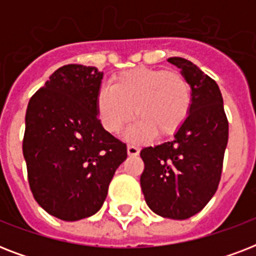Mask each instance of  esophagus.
<instances>
[{"instance_id":"34e87169","label":"esophagus","mask_w":256,"mask_h":256,"mask_svg":"<svg viewBox=\"0 0 256 256\" xmlns=\"http://www.w3.org/2000/svg\"><path fill=\"white\" fill-rule=\"evenodd\" d=\"M128 156H138L140 148H136V144H128Z\"/></svg>"}]
</instances>
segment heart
I'll return each instance as SVG.
<instances>
[{
	"instance_id": "obj_1",
	"label": "heart",
	"mask_w": 256,
	"mask_h": 256,
	"mask_svg": "<svg viewBox=\"0 0 256 256\" xmlns=\"http://www.w3.org/2000/svg\"><path fill=\"white\" fill-rule=\"evenodd\" d=\"M96 112L104 128L120 134L134 116V138L174 134L186 120L191 90L182 74L152 68H138L118 74L110 86L96 94Z\"/></svg>"
}]
</instances>
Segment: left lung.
<instances>
[{"label": "left lung", "instance_id": "left-lung-1", "mask_svg": "<svg viewBox=\"0 0 256 256\" xmlns=\"http://www.w3.org/2000/svg\"><path fill=\"white\" fill-rule=\"evenodd\" d=\"M168 61L180 69L190 85V112L174 140L140 150L144 164L140 187L156 214L182 220L198 214L218 188L228 120L212 78L184 58Z\"/></svg>", "mask_w": 256, "mask_h": 256}]
</instances>
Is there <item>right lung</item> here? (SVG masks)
I'll list each match as a JSON object with an SVG mask.
<instances>
[{"label":"right lung","mask_w":256,"mask_h":256,"mask_svg":"<svg viewBox=\"0 0 256 256\" xmlns=\"http://www.w3.org/2000/svg\"><path fill=\"white\" fill-rule=\"evenodd\" d=\"M104 73L65 65L29 100L22 152L30 190L56 218L92 216L108 195L114 172L128 156L124 142L102 128L96 94Z\"/></svg>","instance_id":"1"}]
</instances>
